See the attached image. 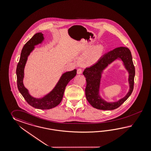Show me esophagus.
Here are the masks:
<instances>
[{
  "label": "esophagus",
  "mask_w": 151,
  "mask_h": 151,
  "mask_svg": "<svg viewBox=\"0 0 151 151\" xmlns=\"http://www.w3.org/2000/svg\"><path fill=\"white\" fill-rule=\"evenodd\" d=\"M82 73V70L81 68H78L77 70V74H81Z\"/></svg>",
  "instance_id": "esophagus-1"
}]
</instances>
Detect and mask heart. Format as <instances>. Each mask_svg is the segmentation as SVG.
<instances>
[{"label":"heart","instance_id":"1","mask_svg":"<svg viewBox=\"0 0 151 151\" xmlns=\"http://www.w3.org/2000/svg\"><path fill=\"white\" fill-rule=\"evenodd\" d=\"M103 48L101 46H97L92 51L81 58L80 62L85 65H91L96 62L101 55Z\"/></svg>","mask_w":151,"mask_h":151}]
</instances>
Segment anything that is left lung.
Segmentation results:
<instances>
[{
    "instance_id": "8db88e82",
    "label": "left lung",
    "mask_w": 151,
    "mask_h": 151,
    "mask_svg": "<svg viewBox=\"0 0 151 151\" xmlns=\"http://www.w3.org/2000/svg\"><path fill=\"white\" fill-rule=\"evenodd\" d=\"M121 59L129 73V82L130 90L127 96L117 102L108 103L101 100L98 95L99 81L101 73L107 66L114 60ZM86 78L87 85L85 93L87 100L92 106L99 110H112L120 106L132 93L134 77L135 74V66L132 62V55L129 48L120 47L107 52L102 56L96 64L86 68L83 72Z\"/></svg>"
}]
</instances>
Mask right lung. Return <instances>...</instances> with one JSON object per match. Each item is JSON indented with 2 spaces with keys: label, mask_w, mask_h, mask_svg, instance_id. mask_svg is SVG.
<instances>
[{
  "label": "right lung",
  "mask_w": 151,
  "mask_h": 151,
  "mask_svg": "<svg viewBox=\"0 0 151 151\" xmlns=\"http://www.w3.org/2000/svg\"><path fill=\"white\" fill-rule=\"evenodd\" d=\"M43 39V34L41 33L35 34L23 46L16 69L17 83L19 91L29 105L38 109L48 110L57 106L62 101L66 85L76 76V69L63 74L55 88L44 98L36 99L30 96L28 90L23 84L24 68L28 56L33 50L34 46L41 43Z\"/></svg>",
  "instance_id": "add662e5"
}]
</instances>
